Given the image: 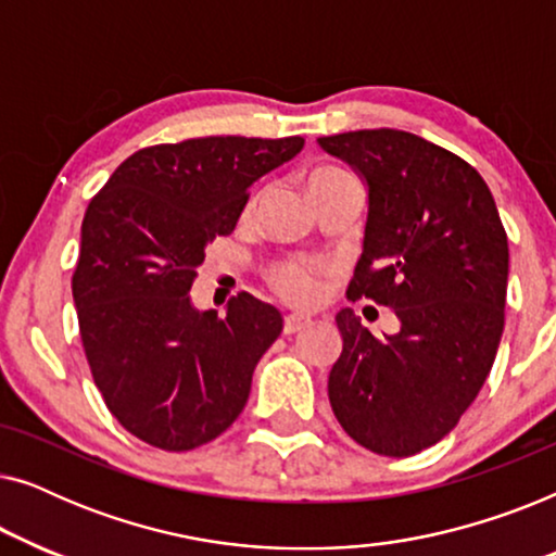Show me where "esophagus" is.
<instances>
[{
  "label": "esophagus",
  "instance_id": "34e87169",
  "mask_svg": "<svg viewBox=\"0 0 556 556\" xmlns=\"http://www.w3.org/2000/svg\"><path fill=\"white\" fill-rule=\"evenodd\" d=\"M311 324L308 316H301V314H288L283 318V333H295L301 329H306V326Z\"/></svg>",
  "mask_w": 556,
  "mask_h": 556
}]
</instances>
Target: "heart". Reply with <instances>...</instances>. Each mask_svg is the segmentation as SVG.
<instances>
[{
    "mask_svg": "<svg viewBox=\"0 0 556 556\" xmlns=\"http://www.w3.org/2000/svg\"><path fill=\"white\" fill-rule=\"evenodd\" d=\"M339 174H346V172L331 164L316 166V169L308 174V189L314 192V189L326 185V181L337 179ZM263 197H265V187L255 189V192L248 197L242 215L253 217L257 207H261ZM265 283L270 286V291L276 293L278 299L293 303V306H314L324 293L321 268H318L316 263L303 261V257H283V261L270 263L268 268H265Z\"/></svg>",
    "mask_w": 556,
    "mask_h": 556,
    "instance_id": "1",
    "label": "heart"
}]
</instances>
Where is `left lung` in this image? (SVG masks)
<instances>
[{"label": "left lung", "mask_w": 556, "mask_h": 556, "mask_svg": "<svg viewBox=\"0 0 556 556\" xmlns=\"http://www.w3.org/2000/svg\"><path fill=\"white\" fill-rule=\"evenodd\" d=\"M369 185L364 250L346 299L394 308L377 339L352 308L329 402L346 435L407 458L443 440L489 377L504 333L508 240L481 174L453 151L394 128L321 136Z\"/></svg>", "instance_id": "obj_1"}]
</instances>
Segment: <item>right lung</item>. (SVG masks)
Wrapping results in <instances>:
<instances>
[{
    "instance_id": "obj_1",
    "label": "right lung",
    "mask_w": 556,
    "mask_h": 556,
    "mask_svg": "<svg viewBox=\"0 0 556 556\" xmlns=\"http://www.w3.org/2000/svg\"><path fill=\"white\" fill-rule=\"evenodd\" d=\"M301 149V136L156 143L90 200L73 273L83 352L105 407L143 443L192 451L245 407L283 316L245 291L225 316L200 314L189 288L210 242L238 225L248 187Z\"/></svg>"
}]
</instances>
